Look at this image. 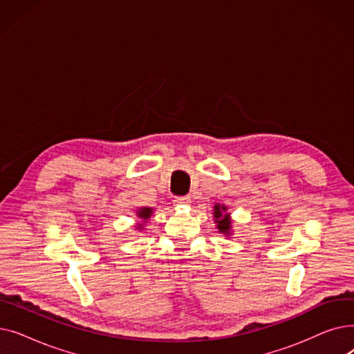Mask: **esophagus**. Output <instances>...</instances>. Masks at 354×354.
Wrapping results in <instances>:
<instances>
[{
    "mask_svg": "<svg viewBox=\"0 0 354 354\" xmlns=\"http://www.w3.org/2000/svg\"><path fill=\"white\" fill-rule=\"evenodd\" d=\"M176 205H189L191 203V196H178L175 199Z\"/></svg>",
    "mask_w": 354,
    "mask_h": 354,
    "instance_id": "esophagus-1",
    "label": "esophagus"
}]
</instances>
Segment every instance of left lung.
I'll return each instance as SVG.
<instances>
[{
  "mask_svg": "<svg viewBox=\"0 0 354 354\" xmlns=\"http://www.w3.org/2000/svg\"><path fill=\"white\" fill-rule=\"evenodd\" d=\"M227 211H228V208L225 205H219V203H216V205L214 207V218L216 222L218 231L221 234L230 236L231 235V216Z\"/></svg>",
  "mask_w": 354,
  "mask_h": 354,
  "instance_id": "obj_1",
  "label": "left lung"
}]
</instances>
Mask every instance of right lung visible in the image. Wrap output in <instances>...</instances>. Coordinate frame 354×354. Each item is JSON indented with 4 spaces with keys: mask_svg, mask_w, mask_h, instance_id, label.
<instances>
[{
    "mask_svg": "<svg viewBox=\"0 0 354 354\" xmlns=\"http://www.w3.org/2000/svg\"><path fill=\"white\" fill-rule=\"evenodd\" d=\"M152 212H153V209H152V208H146V207H145V208H140V209L138 211V214H136V215H138L140 219H143V222H146L149 218L152 216ZM142 227H143V224H139L138 230H143Z\"/></svg>",
    "mask_w": 354,
    "mask_h": 354,
    "instance_id": "1",
    "label": "right lung"
}]
</instances>
